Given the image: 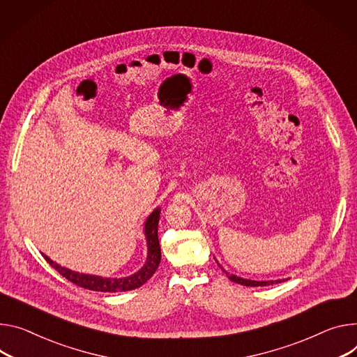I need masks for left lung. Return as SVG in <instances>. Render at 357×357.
Returning a JSON list of instances; mask_svg holds the SVG:
<instances>
[{
    "instance_id": "left-lung-1",
    "label": "left lung",
    "mask_w": 357,
    "mask_h": 357,
    "mask_svg": "<svg viewBox=\"0 0 357 357\" xmlns=\"http://www.w3.org/2000/svg\"><path fill=\"white\" fill-rule=\"evenodd\" d=\"M228 275V278L232 280V282H236L239 284H245V286H266V284H273V280L272 282H256V280H249V279H242V278H238L235 275H231V273H226ZM280 282V280H276V283Z\"/></svg>"
}]
</instances>
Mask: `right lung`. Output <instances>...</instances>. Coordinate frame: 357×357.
<instances>
[{
    "label": "right lung",
    "mask_w": 357,
    "mask_h": 357,
    "mask_svg": "<svg viewBox=\"0 0 357 357\" xmlns=\"http://www.w3.org/2000/svg\"><path fill=\"white\" fill-rule=\"evenodd\" d=\"M159 212L160 209H155L151 216L146 219L145 223V235L148 241V259L146 264L141 271L134 273L132 276L121 278V279H111V278H100L93 275H84L78 272H73L70 269L62 268L52 262L48 256L44 255L45 261L66 279L75 283L77 286H81L88 290L95 291H125L132 290L139 286H142L145 282H148L152 275L156 272L159 262H160V246L158 241V222H159Z\"/></svg>",
    "instance_id": "add662e5"
}]
</instances>
